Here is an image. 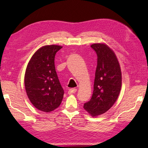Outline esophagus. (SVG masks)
<instances>
[{
    "label": "esophagus",
    "mask_w": 148,
    "mask_h": 148,
    "mask_svg": "<svg viewBox=\"0 0 148 148\" xmlns=\"http://www.w3.org/2000/svg\"><path fill=\"white\" fill-rule=\"evenodd\" d=\"M77 92V89L76 88H71L69 90L68 92V93L69 94V95H71V94H72V93H75Z\"/></svg>",
    "instance_id": "1"
}]
</instances>
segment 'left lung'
<instances>
[{"label": "left lung", "instance_id": "obj_1", "mask_svg": "<svg viewBox=\"0 0 148 148\" xmlns=\"http://www.w3.org/2000/svg\"><path fill=\"white\" fill-rule=\"evenodd\" d=\"M91 47L97 53V66L93 95L83 108L92 116H97L108 111L117 100L121 87V72L115 53L108 45L97 43Z\"/></svg>", "mask_w": 148, "mask_h": 148}]
</instances>
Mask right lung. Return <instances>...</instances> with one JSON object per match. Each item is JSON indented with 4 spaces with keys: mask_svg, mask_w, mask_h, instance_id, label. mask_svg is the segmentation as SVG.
Instances as JSON below:
<instances>
[{
    "mask_svg": "<svg viewBox=\"0 0 148 148\" xmlns=\"http://www.w3.org/2000/svg\"><path fill=\"white\" fill-rule=\"evenodd\" d=\"M62 46L47 45L30 60L25 74V86L30 101L37 109L49 112L62 101L64 91L55 71V56Z\"/></svg>",
    "mask_w": 148,
    "mask_h": 148,
    "instance_id": "obj_1",
    "label": "right lung"
}]
</instances>
